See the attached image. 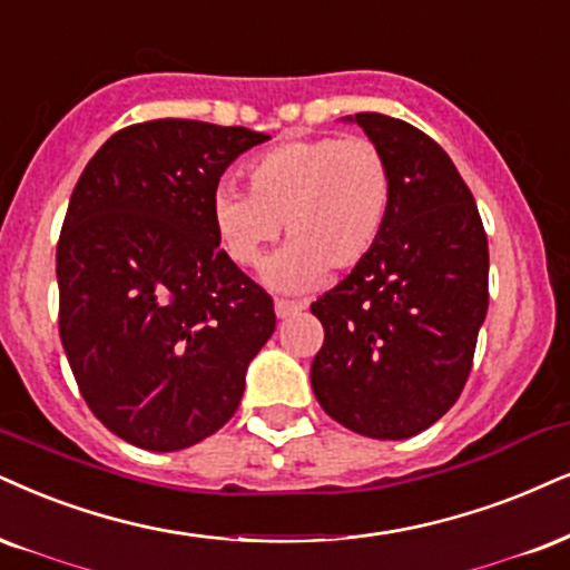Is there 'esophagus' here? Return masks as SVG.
Returning <instances> with one entry per match:
<instances>
[{
    "instance_id": "34e87169",
    "label": "esophagus",
    "mask_w": 570,
    "mask_h": 570,
    "mask_svg": "<svg viewBox=\"0 0 570 570\" xmlns=\"http://www.w3.org/2000/svg\"><path fill=\"white\" fill-rule=\"evenodd\" d=\"M301 304H296V301H274V314H277V320H291L296 317V314H301Z\"/></svg>"
}]
</instances>
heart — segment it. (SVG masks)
Returning <instances> with one entry per match:
<instances>
[{
	"label": "heart",
	"mask_w": 570,
	"mask_h": 570,
	"mask_svg": "<svg viewBox=\"0 0 570 570\" xmlns=\"http://www.w3.org/2000/svg\"><path fill=\"white\" fill-rule=\"evenodd\" d=\"M248 189L219 185L210 222L237 266H262L279 232L291 237L266 266L274 291L304 293L327 269H354L375 248L393 198L385 153L362 137L287 139L250 160Z\"/></svg>",
	"instance_id": "heart-1"
}]
</instances>
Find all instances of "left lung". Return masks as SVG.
Masks as SVG:
<instances>
[{
  "mask_svg": "<svg viewBox=\"0 0 570 570\" xmlns=\"http://www.w3.org/2000/svg\"><path fill=\"white\" fill-rule=\"evenodd\" d=\"M393 198L375 248L312 304L325 343L312 389L330 417L381 441L417 435L460 399L489 308V243L452 158L412 124L356 114Z\"/></svg>",
  "mask_w": 570,
  "mask_h": 570,
  "instance_id": "1",
  "label": "left lung"
}]
</instances>
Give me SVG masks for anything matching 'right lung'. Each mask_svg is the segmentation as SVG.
Listing matches in <instances>:
<instances>
[{
    "label": "right lung",
    "instance_id": "obj_1",
    "mask_svg": "<svg viewBox=\"0 0 570 570\" xmlns=\"http://www.w3.org/2000/svg\"><path fill=\"white\" fill-rule=\"evenodd\" d=\"M269 135L158 118L116 131L70 195L58 243L60 341L95 417L177 452L235 414L272 298L219 248L210 198Z\"/></svg>",
    "mask_w": 570,
    "mask_h": 570
}]
</instances>
